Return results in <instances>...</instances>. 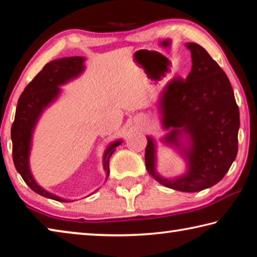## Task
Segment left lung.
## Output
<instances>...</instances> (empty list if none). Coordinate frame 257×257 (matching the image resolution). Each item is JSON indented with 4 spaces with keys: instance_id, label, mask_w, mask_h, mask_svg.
Wrapping results in <instances>:
<instances>
[{
    "instance_id": "1",
    "label": "left lung",
    "mask_w": 257,
    "mask_h": 257,
    "mask_svg": "<svg viewBox=\"0 0 257 257\" xmlns=\"http://www.w3.org/2000/svg\"><path fill=\"white\" fill-rule=\"evenodd\" d=\"M191 70L186 79L176 77L165 85L159 99L162 138L187 161V171L173 179L156 172V144L147 136L145 164L150 175L168 188L195 193L217 184L238 152L239 108L231 84L205 49L187 43Z\"/></svg>"
}]
</instances>
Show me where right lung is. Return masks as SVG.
Returning <instances> with one entry per match:
<instances>
[{
    "instance_id": "1",
    "label": "right lung",
    "mask_w": 257,
    "mask_h": 257,
    "mask_svg": "<svg viewBox=\"0 0 257 257\" xmlns=\"http://www.w3.org/2000/svg\"><path fill=\"white\" fill-rule=\"evenodd\" d=\"M85 58L70 56L62 58L45 64L42 71L26 87L17 105L14 124L11 127L12 158L17 171L24 181L41 196L58 202H70L45 190L35 181L29 168V154L35 127L42 113L49 107L60 95V86L79 77L85 70ZM122 141H115L106 147L103 155V169L108 177V161Z\"/></svg>"
}]
</instances>
